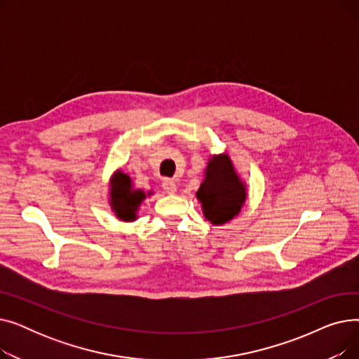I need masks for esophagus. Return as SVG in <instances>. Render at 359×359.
Masks as SVG:
<instances>
[{"instance_id":"1","label":"esophagus","mask_w":359,"mask_h":359,"mask_svg":"<svg viewBox=\"0 0 359 359\" xmlns=\"http://www.w3.org/2000/svg\"><path fill=\"white\" fill-rule=\"evenodd\" d=\"M163 189H164L167 194L173 195V194H176V191H177V186H176V183H175L173 180L165 179V180L163 182Z\"/></svg>"}]
</instances>
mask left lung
I'll return each mask as SVG.
<instances>
[{
    "instance_id": "left-lung-1",
    "label": "left lung",
    "mask_w": 359,
    "mask_h": 359,
    "mask_svg": "<svg viewBox=\"0 0 359 359\" xmlns=\"http://www.w3.org/2000/svg\"><path fill=\"white\" fill-rule=\"evenodd\" d=\"M205 218L221 225L234 218L246 201V186L238 179L227 154L214 156L205 172V180L196 192Z\"/></svg>"
}]
</instances>
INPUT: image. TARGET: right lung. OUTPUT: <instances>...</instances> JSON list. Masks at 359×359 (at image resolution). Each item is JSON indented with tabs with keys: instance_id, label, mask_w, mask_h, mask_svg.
I'll use <instances>...</instances> for the list:
<instances>
[{
	"instance_id": "right-lung-1",
	"label": "right lung",
	"mask_w": 359,
	"mask_h": 359,
	"mask_svg": "<svg viewBox=\"0 0 359 359\" xmlns=\"http://www.w3.org/2000/svg\"><path fill=\"white\" fill-rule=\"evenodd\" d=\"M151 195V192H148ZM145 199V194L141 189H134L130 177L122 172H118L111 179L110 186V205L116 217L123 221H134L141 202Z\"/></svg>"
}]
</instances>
